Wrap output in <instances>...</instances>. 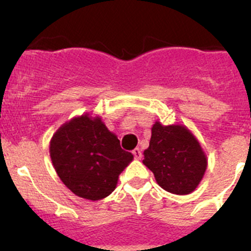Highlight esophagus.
Segmentation results:
<instances>
[{
    "mask_svg": "<svg viewBox=\"0 0 251 251\" xmlns=\"http://www.w3.org/2000/svg\"><path fill=\"white\" fill-rule=\"evenodd\" d=\"M132 153H133V156H134V158H136V159H141V157H142V151L139 150V148H134Z\"/></svg>",
    "mask_w": 251,
    "mask_h": 251,
    "instance_id": "esophagus-1",
    "label": "esophagus"
}]
</instances>
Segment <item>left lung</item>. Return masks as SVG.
Segmentation results:
<instances>
[{
    "label": "left lung",
    "instance_id": "obj_1",
    "mask_svg": "<svg viewBox=\"0 0 251 251\" xmlns=\"http://www.w3.org/2000/svg\"><path fill=\"white\" fill-rule=\"evenodd\" d=\"M143 154V165L152 171L156 182L175 195L195 191L207 168L205 151L185 124L163 126L154 122L150 146Z\"/></svg>",
    "mask_w": 251,
    "mask_h": 251
}]
</instances>
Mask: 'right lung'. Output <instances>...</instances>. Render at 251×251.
I'll return each instance as SVG.
<instances>
[{
    "mask_svg": "<svg viewBox=\"0 0 251 251\" xmlns=\"http://www.w3.org/2000/svg\"><path fill=\"white\" fill-rule=\"evenodd\" d=\"M50 158L57 176L76 196L98 201L117 187L133 161L99 115L84 113L61 124L51 137Z\"/></svg>",
    "mask_w": 251,
    "mask_h": 251,
    "instance_id": "add662e5",
    "label": "right lung"
}]
</instances>
